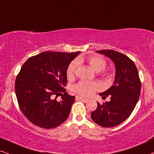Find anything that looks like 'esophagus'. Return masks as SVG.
Segmentation results:
<instances>
[{
    "label": "esophagus",
    "instance_id": "obj_1",
    "mask_svg": "<svg viewBox=\"0 0 154 154\" xmlns=\"http://www.w3.org/2000/svg\"><path fill=\"white\" fill-rule=\"evenodd\" d=\"M75 100H82L83 102H84V103H88V100L83 98V97H80L79 95L75 96Z\"/></svg>",
    "mask_w": 154,
    "mask_h": 154
}]
</instances>
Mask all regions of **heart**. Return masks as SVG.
Instances as JSON below:
<instances>
[{
  "label": "heart",
  "mask_w": 154,
  "mask_h": 154,
  "mask_svg": "<svg viewBox=\"0 0 154 154\" xmlns=\"http://www.w3.org/2000/svg\"><path fill=\"white\" fill-rule=\"evenodd\" d=\"M81 60V58H79L77 60H73L70 63L66 69V75L69 80L74 78L79 62ZM86 61L92 69L96 72L103 71L107 66L106 60L100 56H93V57H88ZM104 75L107 79H110L112 76L109 73H105ZM100 89V85L97 82H88L85 81H79L73 87V91L75 93L84 97H91L95 91H99Z\"/></svg>",
  "instance_id": "b5f03b06"
}]
</instances>
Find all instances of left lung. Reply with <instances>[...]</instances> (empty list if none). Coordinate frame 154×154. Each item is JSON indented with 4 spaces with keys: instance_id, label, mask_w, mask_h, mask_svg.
I'll return each mask as SVG.
<instances>
[{
    "instance_id": "obj_1",
    "label": "left lung",
    "mask_w": 154,
    "mask_h": 154,
    "mask_svg": "<svg viewBox=\"0 0 154 154\" xmlns=\"http://www.w3.org/2000/svg\"><path fill=\"white\" fill-rule=\"evenodd\" d=\"M115 63V79L109 88L100 93L101 96L110 95V101L100 105L97 103L91 118L103 127H112L128 118L139 100L141 83L134 61L128 57L112 49L99 50Z\"/></svg>"
}]
</instances>
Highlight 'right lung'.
Wrapping results in <instances>:
<instances>
[{"label": "right lung", "mask_w": 154, "mask_h": 154, "mask_svg": "<svg viewBox=\"0 0 154 154\" xmlns=\"http://www.w3.org/2000/svg\"><path fill=\"white\" fill-rule=\"evenodd\" d=\"M79 53L45 51L29 57L21 67L15 79L16 97L23 115L35 125L55 128L69 117L75 96L63 87L67 68ZM59 94L62 100L57 101Z\"/></svg>", "instance_id": "obj_1"}]
</instances>
